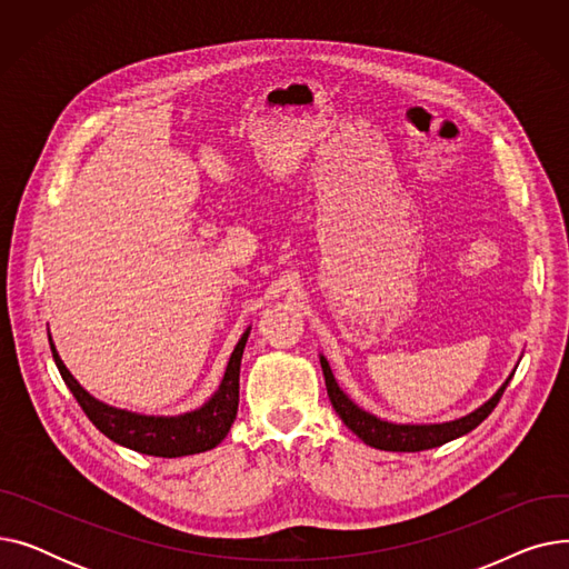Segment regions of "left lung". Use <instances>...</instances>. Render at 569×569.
I'll return each mask as SVG.
<instances>
[{
  "mask_svg": "<svg viewBox=\"0 0 569 569\" xmlns=\"http://www.w3.org/2000/svg\"><path fill=\"white\" fill-rule=\"evenodd\" d=\"M320 367L325 376V387L327 395H330V401L341 417V422L357 436L365 440L369 447H376V450L385 452H422L431 450V447H440L445 442H450L455 438H461L470 433L475 427H480L491 410L498 406L507 382L512 380V376L502 382L500 390L485 403L477 408L475 412L461 417V420L455 422H442V425H395V422H385L380 417L362 410L360 406H355L337 385L330 365H327L325 357H320Z\"/></svg>",
  "mask_w": 569,
  "mask_h": 569,
  "instance_id": "obj_1",
  "label": "left lung"
}]
</instances>
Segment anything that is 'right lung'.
<instances>
[{
    "label": "right lung",
    "instance_id": "obj_1",
    "mask_svg": "<svg viewBox=\"0 0 569 569\" xmlns=\"http://www.w3.org/2000/svg\"><path fill=\"white\" fill-rule=\"evenodd\" d=\"M249 332L251 327L234 346L223 380L219 385V390L214 392V397L209 399L202 408L177 415V417L138 415V412L119 410L97 401L92 395L82 390L78 380L64 367V362L59 360L52 339H50V350H52V360L59 373H62L71 395L89 417V422H92L103 436L140 455L174 459V457L200 455V452L212 450V447H217L228 436L237 417L239 365H242V352H244Z\"/></svg>",
    "mask_w": 569,
    "mask_h": 569
}]
</instances>
